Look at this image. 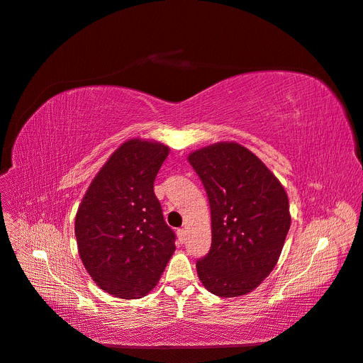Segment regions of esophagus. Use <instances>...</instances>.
<instances>
[{
	"label": "esophagus",
	"mask_w": 363,
	"mask_h": 363,
	"mask_svg": "<svg viewBox=\"0 0 363 363\" xmlns=\"http://www.w3.org/2000/svg\"><path fill=\"white\" fill-rule=\"evenodd\" d=\"M185 230L184 228H181V230H178V240L181 241V242H184V240H185Z\"/></svg>",
	"instance_id": "34e87169"
}]
</instances>
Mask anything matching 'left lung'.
<instances>
[{"mask_svg": "<svg viewBox=\"0 0 363 363\" xmlns=\"http://www.w3.org/2000/svg\"><path fill=\"white\" fill-rule=\"evenodd\" d=\"M188 162L211 204L212 245L197 262L204 289L228 298L252 293L279 259L291 225L289 196L244 145L222 141L193 151Z\"/></svg>", "mask_w": 363, "mask_h": 363, "instance_id": "left-lung-1", "label": "left lung"}]
</instances>
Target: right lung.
Here are the masks:
<instances>
[{
	"label": "right lung",
	"mask_w": 363,
	"mask_h": 363,
	"mask_svg": "<svg viewBox=\"0 0 363 363\" xmlns=\"http://www.w3.org/2000/svg\"><path fill=\"white\" fill-rule=\"evenodd\" d=\"M167 155L169 147L159 141H125L94 177L76 212L81 260L114 297L148 294L177 249L152 189Z\"/></svg>",
	"instance_id": "add662e5"
}]
</instances>
